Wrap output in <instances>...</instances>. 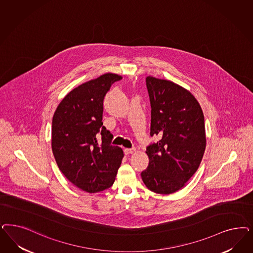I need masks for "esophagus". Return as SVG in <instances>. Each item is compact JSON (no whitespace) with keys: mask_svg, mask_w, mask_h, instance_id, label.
<instances>
[{"mask_svg":"<svg viewBox=\"0 0 253 253\" xmlns=\"http://www.w3.org/2000/svg\"><path fill=\"white\" fill-rule=\"evenodd\" d=\"M124 152H125L126 155H130V154H133V153L136 152V149L135 148H126V149L124 150Z\"/></svg>","mask_w":253,"mask_h":253,"instance_id":"1","label":"esophagus"}]
</instances>
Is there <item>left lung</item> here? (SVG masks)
I'll list each match as a JSON object with an SVG mask.
<instances>
[{
    "instance_id": "1",
    "label": "left lung",
    "mask_w": 253,
    "mask_h": 253,
    "mask_svg": "<svg viewBox=\"0 0 253 253\" xmlns=\"http://www.w3.org/2000/svg\"><path fill=\"white\" fill-rule=\"evenodd\" d=\"M151 102V136L147 147L149 166L141 172L146 187L169 195L185 185L196 173L206 149L204 114L190 91L171 81L148 76Z\"/></svg>"
}]
</instances>
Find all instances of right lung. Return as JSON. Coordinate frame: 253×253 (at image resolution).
<instances>
[{
  "mask_svg": "<svg viewBox=\"0 0 253 253\" xmlns=\"http://www.w3.org/2000/svg\"><path fill=\"white\" fill-rule=\"evenodd\" d=\"M121 79L109 73L82 84L66 95L53 116L52 151L57 167L87 193L111 187L124 157L122 149L111 144L114 137L102 123L104 97Z\"/></svg>",
  "mask_w": 253,
  "mask_h": 253,
  "instance_id": "right-lung-1",
  "label": "right lung"
}]
</instances>
